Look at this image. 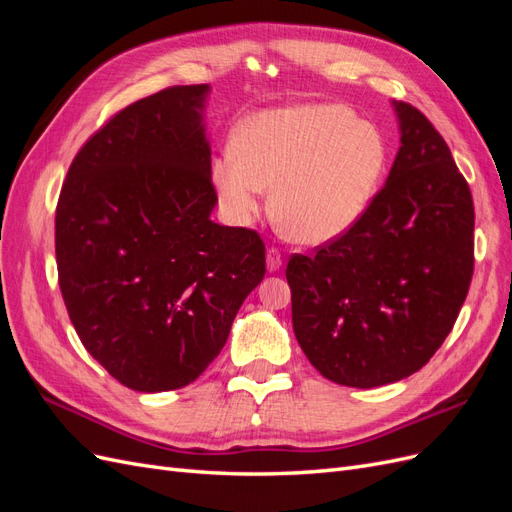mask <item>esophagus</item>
<instances>
[{
    "mask_svg": "<svg viewBox=\"0 0 512 512\" xmlns=\"http://www.w3.org/2000/svg\"><path fill=\"white\" fill-rule=\"evenodd\" d=\"M282 262H284L282 252L277 250V247H269V250H267V269H269L271 273H273V271H280Z\"/></svg>",
    "mask_w": 512,
    "mask_h": 512,
    "instance_id": "obj_1",
    "label": "esophagus"
}]
</instances>
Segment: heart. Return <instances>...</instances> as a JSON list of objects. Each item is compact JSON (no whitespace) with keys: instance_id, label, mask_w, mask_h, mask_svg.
<instances>
[{"instance_id":"1","label":"heart","mask_w":512,"mask_h":512,"mask_svg":"<svg viewBox=\"0 0 512 512\" xmlns=\"http://www.w3.org/2000/svg\"><path fill=\"white\" fill-rule=\"evenodd\" d=\"M211 164L226 213L247 222L273 190L271 215L303 245L342 237L363 218L386 168L380 132L342 104H290L256 113Z\"/></svg>"}]
</instances>
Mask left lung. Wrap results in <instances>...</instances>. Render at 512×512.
Wrapping results in <instances>:
<instances>
[{"mask_svg":"<svg viewBox=\"0 0 512 512\" xmlns=\"http://www.w3.org/2000/svg\"><path fill=\"white\" fill-rule=\"evenodd\" d=\"M401 147L363 218L314 254H292V327L331 382L374 389L442 346L474 273V203L431 121L395 102Z\"/></svg>","mask_w":512,"mask_h":512,"instance_id":"8db88e82","label":"left lung"}]
</instances>
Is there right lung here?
<instances>
[{"instance_id": "right-lung-1", "label": "right lung", "mask_w": 512, "mask_h": 512, "mask_svg": "<svg viewBox=\"0 0 512 512\" xmlns=\"http://www.w3.org/2000/svg\"><path fill=\"white\" fill-rule=\"evenodd\" d=\"M177 85L108 119L76 153L55 211L59 288L83 346L141 393L194 382L265 277L256 230L211 222L218 203L203 108Z\"/></svg>"}]
</instances>
